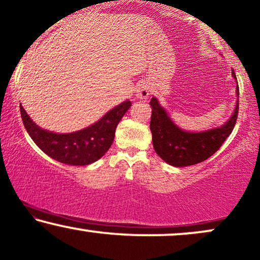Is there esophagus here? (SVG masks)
Wrapping results in <instances>:
<instances>
[{
    "label": "esophagus",
    "mask_w": 260,
    "mask_h": 260,
    "mask_svg": "<svg viewBox=\"0 0 260 260\" xmlns=\"http://www.w3.org/2000/svg\"><path fill=\"white\" fill-rule=\"evenodd\" d=\"M149 94H150L149 85H147L146 83H141L138 85V87L136 90L137 98H139V100H146Z\"/></svg>",
    "instance_id": "1"
}]
</instances>
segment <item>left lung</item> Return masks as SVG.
Here are the masks:
<instances>
[{"label":"left lung","instance_id":"obj_1","mask_svg":"<svg viewBox=\"0 0 260 260\" xmlns=\"http://www.w3.org/2000/svg\"><path fill=\"white\" fill-rule=\"evenodd\" d=\"M232 75L236 79L234 71ZM236 94L239 96V86H236ZM150 106L153 149L164 162L174 167L193 166L211 157L233 132L239 113V101H236L234 113L223 126L193 133L177 127L157 98H151Z\"/></svg>","mask_w":260,"mask_h":260}]
</instances>
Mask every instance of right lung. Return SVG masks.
Returning a JSON list of instances; mask_svg holds the SVG:
<instances>
[{"label": "right lung", "mask_w": 260, "mask_h": 260, "mask_svg": "<svg viewBox=\"0 0 260 260\" xmlns=\"http://www.w3.org/2000/svg\"><path fill=\"white\" fill-rule=\"evenodd\" d=\"M132 103L126 101L104 115L96 123L73 133L58 134L38 127L20 104V114L24 126L49 157L70 166H87L104 156L114 141L117 124L127 113Z\"/></svg>", "instance_id": "obj_1"}]
</instances>
